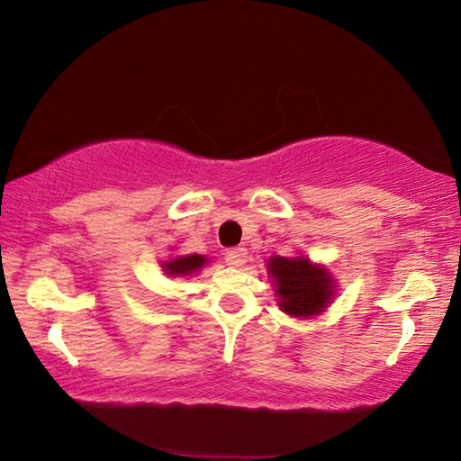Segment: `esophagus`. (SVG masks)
Returning <instances> with one entry per match:
<instances>
[{
	"instance_id": "obj_1",
	"label": "esophagus",
	"mask_w": 461,
	"mask_h": 461,
	"mask_svg": "<svg viewBox=\"0 0 461 461\" xmlns=\"http://www.w3.org/2000/svg\"><path fill=\"white\" fill-rule=\"evenodd\" d=\"M225 262H228L230 267H244L248 262L246 248H230L228 252H225Z\"/></svg>"
}]
</instances>
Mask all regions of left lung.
Returning <instances> with one entry per match:
<instances>
[{"mask_svg": "<svg viewBox=\"0 0 461 461\" xmlns=\"http://www.w3.org/2000/svg\"><path fill=\"white\" fill-rule=\"evenodd\" d=\"M268 272L272 285L276 286L278 305L286 315L313 317L323 313L335 294V283L327 268L317 267L305 256H272Z\"/></svg>", "mask_w": 461, "mask_h": 461, "instance_id": "obj_1", "label": "left lung"}]
</instances>
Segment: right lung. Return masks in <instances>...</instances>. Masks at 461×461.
<instances>
[{
	"label": "right lung",
	"instance_id": "obj_1",
	"mask_svg": "<svg viewBox=\"0 0 461 461\" xmlns=\"http://www.w3.org/2000/svg\"><path fill=\"white\" fill-rule=\"evenodd\" d=\"M205 262H207L205 256L189 254V256H176V258L165 262L162 267H165L168 276H189L193 272L201 270V267Z\"/></svg>",
	"mask_w": 461,
	"mask_h": 461
}]
</instances>
